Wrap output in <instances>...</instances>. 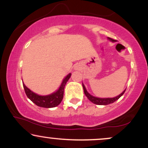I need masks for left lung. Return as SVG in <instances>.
<instances>
[{"label":"left lung","mask_w":148,"mask_h":148,"mask_svg":"<svg viewBox=\"0 0 148 148\" xmlns=\"http://www.w3.org/2000/svg\"><path fill=\"white\" fill-rule=\"evenodd\" d=\"M108 39L109 40H111V42H115L116 40H113V39L112 38H110V37H108ZM83 86V88H84V93L85 95H86V96L87 97L88 99L90 100V101H91V102H92L93 103H95L97 105H108V104H110V103H112L113 102H115L116 100H118L119 98L120 97L123 95L125 93V92L126 90H125L123 92L121 93L120 95H119L118 96L115 97H113V98H99V97H94L92 95H91L90 94H89V93L88 92V91L86 90V88H85V86L84 85V84H82Z\"/></svg>","instance_id":"obj_1"}]
</instances>
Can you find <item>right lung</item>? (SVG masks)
<instances>
[{
	"instance_id": "add662e5",
	"label": "right lung",
	"mask_w": 148,
	"mask_h": 148,
	"mask_svg": "<svg viewBox=\"0 0 148 148\" xmlns=\"http://www.w3.org/2000/svg\"><path fill=\"white\" fill-rule=\"evenodd\" d=\"M71 74L69 73L68 75L63 79L59 89L56 92L49 95H39L30 90L29 88H28L25 86L24 84H23V88H24L25 92L27 97L37 106L43 107V108H53V107L57 106L58 105L60 104L62 99H63L64 86H65Z\"/></svg>"
}]
</instances>
